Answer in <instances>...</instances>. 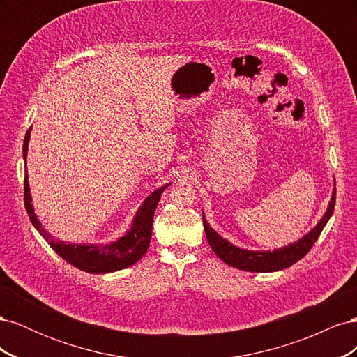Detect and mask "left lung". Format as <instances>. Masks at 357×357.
<instances>
[{
	"label": "left lung",
	"instance_id": "8db88e82",
	"mask_svg": "<svg viewBox=\"0 0 357 357\" xmlns=\"http://www.w3.org/2000/svg\"><path fill=\"white\" fill-rule=\"evenodd\" d=\"M333 207H335V189L332 192L326 213L323 214V218L319 220V223L314 226V228L295 243L275 248V250H266V252L245 250V248H240L234 245L232 243H229L228 240H225L223 236H220L218 232H215L208 225V222L205 220L204 213H202V223H204L205 235H207L210 247L225 264H228L229 266H234V268L243 269V271L273 273L296 264L299 259L304 257L311 250V247L314 245L323 228H325L328 220L331 219Z\"/></svg>",
	"mask_w": 357,
	"mask_h": 357
}]
</instances>
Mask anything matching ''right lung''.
Segmentation results:
<instances>
[{
  "mask_svg": "<svg viewBox=\"0 0 357 357\" xmlns=\"http://www.w3.org/2000/svg\"><path fill=\"white\" fill-rule=\"evenodd\" d=\"M31 129L26 131L24 139V160L26 167V155H28V143L31 137ZM25 207L31 223L40 232L49 245L55 250L62 259H66L73 266L82 269V271L91 274H107L114 273L119 269H125L134 265L137 261L146 255L150 245V238H152V226H153V214L156 205L160 199L162 192H164L169 183L165 186L156 189L155 192L144 199L137 210L131 228L128 232L109 244H74L66 243L61 240H55L53 236L43 228L41 222L38 220L37 214L32 208L31 204V193H29V183H28V172H25Z\"/></svg>",
  "mask_w": 357,
  "mask_h": 357,
  "instance_id": "right-lung-1",
  "label": "right lung"
}]
</instances>
